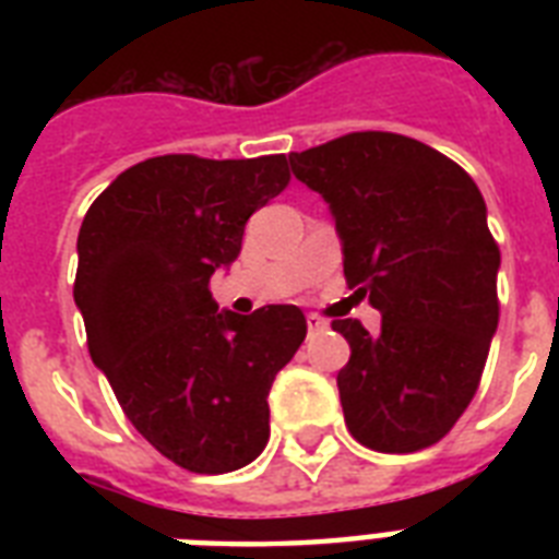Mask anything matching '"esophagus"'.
Segmentation results:
<instances>
[{"label":"esophagus","mask_w":559,"mask_h":559,"mask_svg":"<svg viewBox=\"0 0 559 559\" xmlns=\"http://www.w3.org/2000/svg\"><path fill=\"white\" fill-rule=\"evenodd\" d=\"M328 328V322H324L322 316H316V313H307V331L310 333H319Z\"/></svg>","instance_id":"obj_1"}]
</instances>
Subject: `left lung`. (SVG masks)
I'll return each mask as SVG.
<instances>
[{
    "label": "left lung",
    "instance_id": "8db88e82",
    "mask_svg": "<svg viewBox=\"0 0 559 559\" xmlns=\"http://www.w3.org/2000/svg\"><path fill=\"white\" fill-rule=\"evenodd\" d=\"M328 200L345 281L382 313L377 333L333 319L350 345L336 373L348 432L377 452H417L476 397L499 324V243L469 174L397 133H348L289 153Z\"/></svg>",
    "mask_w": 559,
    "mask_h": 559
}]
</instances>
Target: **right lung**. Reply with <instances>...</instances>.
Returning a JSON list of instances; mask_svg holds the SVG:
<instances>
[{
	"label": "right lung",
	"instance_id": "right-lung-1",
	"mask_svg": "<svg viewBox=\"0 0 559 559\" xmlns=\"http://www.w3.org/2000/svg\"><path fill=\"white\" fill-rule=\"evenodd\" d=\"M287 186L284 153H168L118 174L83 217L74 305L92 362L130 424L188 473L261 455L272 380L307 336L296 305L219 313L209 289L240 254L246 219Z\"/></svg>",
	"mask_w": 559,
	"mask_h": 559
}]
</instances>
